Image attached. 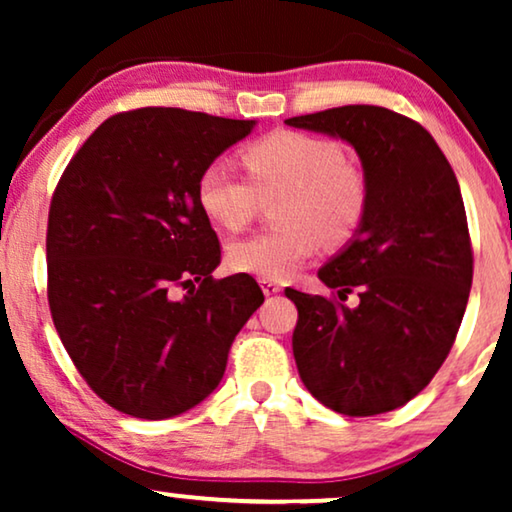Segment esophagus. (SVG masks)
Masks as SVG:
<instances>
[{
	"instance_id": "esophagus-1",
	"label": "esophagus",
	"mask_w": 512,
	"mask_h": 512,
	"mask_svg": "<svg viewBox=\"0 0 512 512\" xmlns=\"http://www.w3.org/2000/svg\"><path fill=\"white\" fill-rule=\"evenodd\" d=\"M261 289L265 296H277V293L282 291V284L272 282V279H261Z\"/></svg>"
}]
</instances>
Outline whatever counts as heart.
Wrapping results in <instances>:
<instances>
[{
  "label": "heart",
  "mask_w": 512,
  "mask_h": 512,
  "mask_svg": "<svg viewBox=\"0 0 512 512\" xmlns=\"http://www.w3.org/2000/svg\"><path fill=\"white\" fill-rule=\"evenodd\" d=\"M249 179L226 160H212L198 179V205L216 226L240 230L254 219L258 195L286 191V228L256 233L228 247V263L258 279H286L317 256L321 240L342 244L361 226L368 186L333 139L275 132L244 151Z\"/></svg>",
  "instance_id": "heart-1"
}]
</instances>
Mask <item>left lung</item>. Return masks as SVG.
<instances>
[{"label":"left lung","mask_w":512,"mask_h":512,"mask_svg":"<svg viewBox=\"0 0 512 512\" xmlns=\"http://www.w3.org/2000/svg\"><path fill=\"white\" fill-rule=\"evenodd\" d=\"M342 139L361 160V226L319 279L347 300L286 289L298 307L293 356L307 391L340 415L370 417L412 401L450 354L473 282L459 181L422 125L373 104L284 121Z\"/></svg>","instance_id":"obj_1"}]
</instances>
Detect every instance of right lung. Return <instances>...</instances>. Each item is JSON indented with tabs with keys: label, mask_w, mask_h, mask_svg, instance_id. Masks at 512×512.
<instances>
[{
	"label": "right lung",
	"mask_w": 512,
	"mask_h": 512,
	"mask_svg": "<svg viewBox=\"0 0 512 512\" xmlns=\"http://www.w3.org/2000/svg\"><path fill=\"white\" fill-rule=\"evenodd\" d=\"M254 125L172 107L125 111L86 139L55 188L53 324L88 387L123 415L167 419L205 401L263 305L254 277H212L221 247L198 205L200 172Z\"/></svg>",
	"instance_id": "add662e5"
}]
</instances>
